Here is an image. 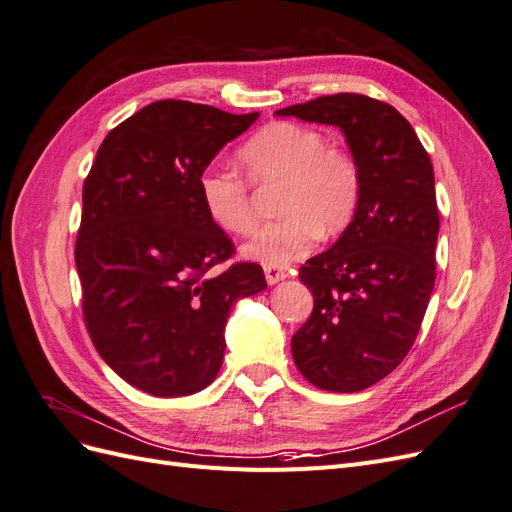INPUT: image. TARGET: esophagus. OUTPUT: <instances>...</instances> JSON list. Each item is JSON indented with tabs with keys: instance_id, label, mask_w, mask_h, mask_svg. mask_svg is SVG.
Segmentation results:
<instances>
[{
	"instance_id": "34e87169",
	"label": "esophagus",
	"mask_w": 512,
	"mask_h": 512,
	"mask_svg": "<svg viewBox=\"0 0 512 512\" xmlns=\"http://www.w3.org/2000/svg\"><path fill=\"white\" fill-rule=\"evenodd\" d=\"M286 275H288V273H286L284 269H280V267H265V280H267L269 286L286 280Z\"/></svg>"
}]
</instances>
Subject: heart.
Listing matches in <instances>:
<instances>
[{
    "mask_svg": "<svg viewBox=\"0 0 512 512\" xmlns=\"http://www.w3.org/2000/svg\"><path fill=\"white\" fill-rule=\"evenodd\" d=\"M239 162L252 181L284 179L282 220L258 226L241 247L245 258L282 267L312 250L322 235H337L354 218L361 198L359 168L350 156L329 147L322 132L299 123H271L239 149ZM198 198L209 220L232 235L254 224L247 183L220 166L198 175Z\"/></svg>",
    "mask_w": 512,
    "mask_h": 512,
    "instance_id": "1",
    "label": "heart"
}]
</instances>
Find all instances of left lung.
<instances>
[{
    "instance_id": "left-lung-1",
    "label": "left lung",
    "mask_w": 512,
    "mask_h": 512,
    "mask_svg": "<svg viewBox=\"0 0 512 512\" xmlns=\"http://www.w3.org/2000/svg\"><path fill=\"white\" fill-rule=\"evenodd\" d=\"M275 115L339 128L359 168L352 222L301 267L314 312L290 348L318 389L363 391L406 359L436 282L433 166L406 117L374 98L322 96Z\"/></svg>"
}]
</instances>
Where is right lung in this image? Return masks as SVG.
Instances as JSON below:
<instances>
[{
	"label": "right lung",
	"instance_id": "add662e5",
	"mask_svg": "<svg viewBox=\"0 0 512 512\" xmlns=\"http://www.w3.org/2000/svg\"><path fill=\"white\" fill-rule=\"evenodd\" d=\"M258 113L158 100L108 132L83 185L76 271L96 350L156 397L209 386L239 299L265 290L254 262L209 271L235 247L198 198V175Z\"/></svg>",
	"mask_w": 512,
	"mask_h": 512
}]
</instances>
